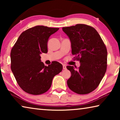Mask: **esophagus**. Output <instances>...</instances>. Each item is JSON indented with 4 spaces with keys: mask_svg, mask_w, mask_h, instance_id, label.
Here are the masks:
<instances>
[{
    "mask_svg": "<svg viewBox=\"0 0 120 120\" xmlns=\"http://www.w3.org/2000/svg\"><path fill=\"white\" fill-rule=\"evenodd\" d=\"M63 69H64V70L66 69V66L65 64H63Z\"/></svg>",
    "mask_w": 120,
    "mask_h": 120,
    "instance_id": "34e87169",
    "label": "esophagus"
}]
</instances>
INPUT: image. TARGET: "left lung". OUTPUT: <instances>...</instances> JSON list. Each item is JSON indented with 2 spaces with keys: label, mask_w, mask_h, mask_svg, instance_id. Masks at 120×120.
<instances>
[{
  "label": "left lung",
  "mask_w": 120,
  "mask_h": 120,
  "mask_svg": "<svg viewBox=\"0 0 120 120\" xmlns=\"http://www.w3.org/2000/svg\"><path fill=\"white\" fill-rule=\"evenodd\" d=\"M62 30L70 38L74 59L80 63L78 69L67 66L71 73L68 86L77 94H89L98 86L106 72V46L98 32L90 26L79 24L63 27Z\"/></svg>",
  "instance_id": "left-lung-1"
}]
</instances>
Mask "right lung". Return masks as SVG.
<instances>
[{"label":"right lung","instance_id":"1","mask_svg":"<svg viewBox=\"0 0 120 120\" xmlns=\"http://www.w3.org/2000/svg\"><path fill=\"white\" fill-rule=\"evenodd\" d=\"M59 28L36 26L24 31L11 52V69L17 84L24 92L40 95L50 89L52 79L61 71L62 65L53 61L46 66L40 54L48 52V41Z\"/></svg>","mask_w":120,"mask_h":120}]
</instances>
